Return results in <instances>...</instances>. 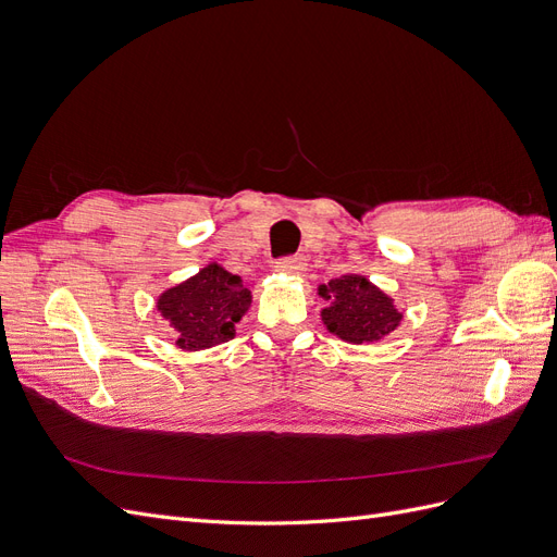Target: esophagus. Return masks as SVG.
Returning a JSON list of instances; mask_svg holds the SVG:
<instances>
[{
  "mask_svg": "<svg viewBox=\"0 0 557 557\" xmlns=\"http://www.w3.org/2000/svg\"><path fill=\"white\" fill-rule=\"evenodd\" d=\"M276 269L278 272H285V274H301L307 269V258L305 256H288V258H281L276 262Z\"/></svg>",
  "mask_w": 557,
  "mask_h": 557,
  "instance_id": "esophagus-1",
  "label": "esophagus"
}]
</instances>
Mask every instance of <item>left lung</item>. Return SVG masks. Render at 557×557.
I'll use <instances>...</instances> for the list:
<instances>
[{"label":"left lung","instance_id":"8db88e82","mask_svg":"<svg viewBox=\"0 0 557 557\" xmlns=\"http://www.w3.org/2000/svg\"><path fill=\"white\" fill-rule=\"evenodd\" d=\"M318 293L330 299V307L320 313L325 327L350 344L379 342L401 320L393 299L358 274L332 278L327 285H320Z\"/></svg>","mask_w":557,"mask_h":557}]
</instances>
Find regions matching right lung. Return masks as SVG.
<instances>
[{
	"mask_svg": "<svg viewBox=\"0 0 557 557\" xmlns=\"http://www.w3.org/2000/svg\"><path fill=\"white\" fill-rule=\"evenodd\" d=\"M248 307L250 290L244 288L242 276L215 262L158 299V311L176 330V346L183 350H205L230 342Z\"/></svg>",
	"mask_w": 557,
	"mask_h": 557,
	"instance_id": "add662e5",
	"label": "right lung"
}]
</instances>
